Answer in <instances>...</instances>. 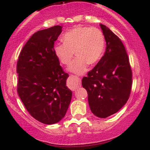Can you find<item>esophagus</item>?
<instances>
[{"label":"esophagus","instance_id":"1","mask_svg":"<svg viewBox=\"0 0 150 150\" xmlns=\"http://www.w3.org/2000/svg\"><path fill=\"white\" fill-rule=\"evenodd\" d=\"M70 79L71 80L72 88H73V90H75L77 88L81 86V79L77 76L72 75L70 76Z\"/></svg>","mask_w":150,"mask_h":150}]
</instances>
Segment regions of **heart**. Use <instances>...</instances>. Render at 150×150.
<instances>
[{
  "label": "heart",
  "mask_w": 150,
  "mask_h": 150,
  "mask_svg": "<svg viewBox=\"0 0 150 150\" xmlns=\"http://www.w3.org/2000/svg\"><path fill=\"white\" fill-rule=\"evenodd\" d=\"M64 43H57L54 52L59 62L69 65L74 56L69 71L77 75L86 72L88 64L99 61L103 54L105 39L103 33L98 28L78 26L66 32L62 36Z\"/></svg>",
  "instance_id": "obj_1"
}]
</instances>
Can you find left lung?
Here are the masks:
<instances>
[{
	"mask_svg": "<svg viewBox=\"0 0 150 150\" xmlns=\"http://www.w3.org/2000/svg\"><path fill=\"white\" fill-rule=\"evenodd\" d=\"M106 41V51L91 71L81 80L88 93L92 113L105 118L126 104L132 85V72L125 48L119 37L100 24Z\"/></svg>",
	"mask_w": 150,
	"mask_h": 150,
	"instance_id": "1",
	"label": "left lung"
}]
</instances>
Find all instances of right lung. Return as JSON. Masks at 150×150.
Segmentation results:
<instances>
[{
	"label": "right lung",
	"mask_w": 150,
	"mask_h": 150,
	"mask_svg": "<svg viewBox=\"0 0 150 150\" xmlns=\"http://www.w3.org/2000/svg\"><path fill=\"white\" fill-rule=\"evenodd\" d=\"M62 27L55 25L35 33L20 52L17 62V92L30 114L45 125L58 122L66 115L72 91L69 77L54 52Z\"/></svg>",
	"instance_id": "right-lung-1"
}]
</instances>
